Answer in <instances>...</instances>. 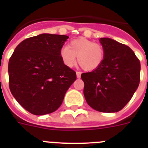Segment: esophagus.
<instances>
[{"label":"esophagus","mask_w":148,"mask_h":148,"mask_svg":"<svg viewBox=\"0 0 148 148\" xmlns=\"http://www.w3.org/2000/svg\"><path fill=\"white\" fill-rule=\"evenodd\" d=\"M81 75H82V72H79V71L76 72V76H77V78H81Z\"/></svg>","instance_id":"esophagus-1"}]
</instances>
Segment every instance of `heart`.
Instances as JSON below:
<instances>
[{"label":"heart","mask_w":148,"mask_h":148,"mask_svg":"<svg viewBox=\"0 0 148 148\" xmlns=\"http://www.w3.org/2000/svg\"><path fill=\"white\" fill-rule=\"evenodd\" d=\"M60 56L64 64L72 67L78 62L84 70L92 71L101 65L104 59L105 52L103 46L98 43L79 38L72 40L68 47H64L60 51Z\"/></svg>","instance_id":"obj_1"}]
</instances>
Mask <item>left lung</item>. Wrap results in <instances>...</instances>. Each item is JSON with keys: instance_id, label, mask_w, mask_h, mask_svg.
<instances>
[{"instance_id": "8db88e82", "label": "left lung", "mask_w": 148, "mask_h": 148, "mask_svg": "<svg viewBox=\"0 0 148 148\" xmlns=\"http://www.w3.org/2000/svg\"><path fill=\"white\" fill-rule=\"evenodd\" d=\"M105 56L96 70L84 73V95L87 104L102 113L121 110L133 97L140 82V61L129 47L101 38Z\"/></svg>"}]
</instances>
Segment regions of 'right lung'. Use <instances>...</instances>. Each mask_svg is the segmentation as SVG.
I'll use <instances>...</instances> for the list:
<instances>
[{
	"label": "right lung",
	"mask_w": 148,
	"mask_h": 148,
	"mask_svg": "<svg viewBox=\"0 0 148 148\" xmlns=\"http://www.w3.org/2000/svg\"><path fill=\"white\" fill-rule=\"evenodd\" d=\"M64 35L44 33L23 40L9 61V85L16 101L32 114L56 111L76 80L74 70L64 64L60 51Z\"/></svg>",
	"instance_id": "right-lung-1"
}]
</instances>
